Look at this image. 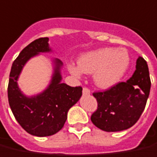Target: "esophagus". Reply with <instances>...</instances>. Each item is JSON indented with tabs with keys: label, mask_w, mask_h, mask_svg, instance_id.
I'll list each match as a JSON object with an SVG mask.
<instances>
[{
	"label": "esophagus",
	"mask_w": 157,
	"mask_h": 157,
	"mask_svg": "<svg viewBox=\"0 0 157 157\" xmlns=\"http://www.w3.org/2000/svg\"><path fill=\"white\" fill-rule=\"evenodd\" d=\"M82 94H83V95H89L90 90L88 89V88H86V87H83V89H82Z\"/></svg>",
	"instance_id": "esophagus-1"
}]
</instances>
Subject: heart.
<instances>
[{"label": "heart", "instance_id": "obj_1", "mask_svg": "<svg viewBox=\"0 0 157 157\" xmlns=\"http://www.w3.org/2000/svg\"><path fill=\"white\" fill-rule=\"evenodd\" d=\"M130 63L128 52L122 48H102L86 52L79 58L77 66L69 64L72 75L94 74L95 84L101 88H109L120 82Z\"/></svg>", "mask_w": 157, "mask_h": 157}]
</instances>
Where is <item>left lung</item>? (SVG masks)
<instances>
[{
	"mask_svg": "<svg viewBox=\"0 0 157 157\" xmlns=\"http://www.w3.org/2000/svg\"><path fill=\"white\" fill-rule=\"evenodd\" d=\"M151 79L146 61L139 57L136 70L127 82L107 91L94 93L98 109L91 121L105 132H119L132 127L140 119L149 98Z\"/></svg>",
	"mask_w": 157,
	"mask_h": 157,
	"instance_id": "obj_1",
	"label": "left lung"
}]
</instances>
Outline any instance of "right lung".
Returning <instances> with one entry per match:
<instances>
[{"label": "right lung", "instance_id": "add662e5", "mask_svg": "<svg viewBox=\"0 0 157 157\" xmlns=\"http://www.w3.org/2000/svg\"><path fill=\"white\" fill-rule=\"evenodd\" d=\"M48 37L39 38L25 47L12 65L7 88L10 108L15 119L26 132L37 137L51 136L58 132L67 119L69 109L82 97L81 86L62 83L63 63L53 59V73L48 87L40 94L28 97L23 94L17 80L23 68L31 58L51 52Z\"/></svg>", "mask_w": 157, "mask_h": 157}]
</instances>
